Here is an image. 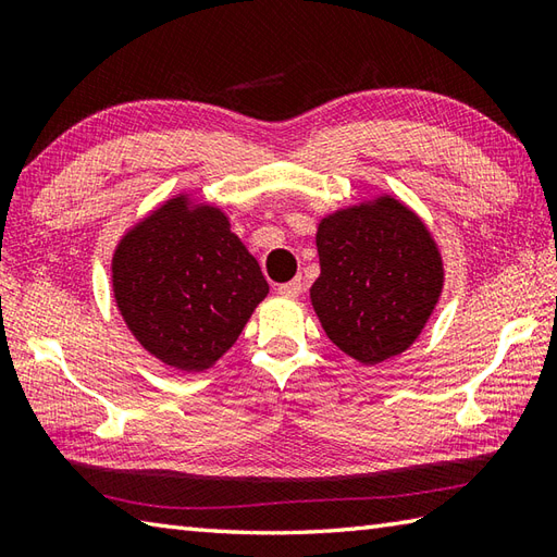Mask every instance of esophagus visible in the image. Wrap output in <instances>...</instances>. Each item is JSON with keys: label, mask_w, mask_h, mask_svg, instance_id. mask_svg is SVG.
Segmentation results:
<instances>
[{"label": "esophagus", "mask_w": 557, "mask_h": 557, "mask_svg": "<svg viewBox=\"0 0 557 557\" xmlns=\"http://www.w3.org/2000/svg\"><path fill=\"white\" fill-rule=\"evenodd\" d=\"M277 294H282V297H299V294H301V280L282 282V285H277Z\"/></svg>", "instance_id": "1"}]
</instances>
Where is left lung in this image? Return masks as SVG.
Listing matches in <instances>:
<instances>
[{
  "mask_svg": "<svg viewBox=\"0 0 557 557\" xmlns=\"http://www.w3.org/2000/svg\"><path fill=\"white\" fill-rule=\"evenodd\" d=\"M321 277L311 301L335 345L381 363L419 337L443 289L429 230L395 198L335 212L318 227Z\"/></svg>",
  "mask_w": 557,
  "mask_h": 557,
  "instance_id": "8db88e82",
  "label": "left lung"
}]
</instances>
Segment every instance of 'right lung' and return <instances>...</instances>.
I'll use <instances>...</instances> for the list:
<instances>
[{"mask_svg": "<svg viewBox=\"0 0 557 557\" xmlns=\"http://www.w3.org/2000/svg\"><path fill=\"white\" fill-rule=\"evenodd\" d=\"M116 306L152 357L203 371L242 335L268 282L215 208L174 198L124 236L114 253Z\"/></svg>", "mask_w": 557, "mask_h": 557, "instance_id": "obj_1", "label": "right lung"}]
</instances>
